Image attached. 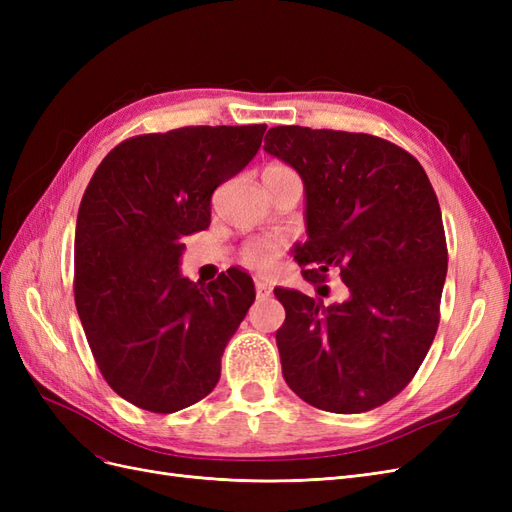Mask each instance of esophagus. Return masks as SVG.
<instances>
[{
  "mask_svg": "<svg viewBox=\"0 0 512 512\" xmlns=\"http://www.w3.org/2000/svg\"><path fill=\"white\" fill-rule=\"evenodd\" d=\"M271 292H273V288H271L267 282H256V297H258V299L271 297Z\"/></svg>",
  "mask_w": 512,
  "mask_h": 512,
  "instance_id": "34e87169",
  "label": "esophagus"
}]
</instances>
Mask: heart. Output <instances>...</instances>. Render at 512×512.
<instances>
[{
    "instance_id": "b5f03b06",
    "label": "heart",
    "mask_w": 512,
    "mask_h": 512,
    "mask_svg": "<svg viewBox=\"0 0 512 512\" xmlns=\"http://www.w3.org/2000/svg\"><path fill=\"white\" fill-rule=\"evenodd\" d=\"M267 170H290V168H286V166H269ZM282 254H284V241L282 239H277V237H258V239H252L250 243L243 247L241 260H243V265L250 269V271L265 275V273L275 269L277 260L282 258Z\"/></svg>"
}]
</instances>
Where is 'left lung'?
Segmentation results:
<instances>
[{"mask_svg": "<svg viewBox=\"0 0 512 512\" xmlns=\"http://www.w3.org/2000/svg\"><path fill=\"white\" fill-rule=\"evenodd\" d=\"M265 151L305 185L303 277L322 284L337 269L348 286L333 305L275 288L284 380L314 408L374 410L406 389L438 331L448 265L438 196L414 156L371 134L277 126Z\"/></svg>", "mask_w": 512, "mask_h": 512, "instance_id": "1", "label": "left lung"}]
</instances>
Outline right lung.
Here are the masks:
<instances>
[{
	"label": "right lung",
	"mask_w": 512,
	"mask_h": 512,
	"mask_svg": "<svg viewBox=\"0 0 512 512\" xmlns=\"http://www.w3.org/2000/svg\"><path fill=\"white\" fill-rule=\"evenodd\" d=\"M265 123L190 126L119 143L83 194L74 301L100 374L130 404L170 414L207 397L254 303L252 277L179 271L183 237L211 224V196L258 153Z\"/></svg>",
	"instance_id": "add662e5"
}]
</instances>
